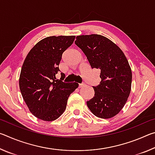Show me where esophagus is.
Segmentation results:
<instances>
[{
  "instance_id": "esophagus-1",
  "label": "esophagus",
  "mask_w": 155,
  "mask_h": 155,
  "mask_svg": "<svg viewBox=\"0 0 155 155\" xmlns=\"http://www.w3.org/2000/svg\"><path fill=\"white\" fill-rule=\"evenodd\" d=\"M83 86H85V83H81V84H79V85H78V87L81 88V87H83Z\"/></svg>"
}]
</instances>
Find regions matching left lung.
Masks as SVG:
<instances>
[{
    "mask_svg": "<svg viewBox=\"0 0 155 155\" xmlns=\"http://www.w3.org/2000/svg\"><path fill=\"white\" fill-rule=\"evenodd\" d=\"M75 44L87 57L91 68L101 70V81L93 87L94 96L87 101L94 115L108 119L121 111L129 96L132 72L124 52L103 35L77 36Z\"/></svg>",
    "mask_w": 155,
    "mask_h": 155,
    "instance_id": "1",
    "label": "left lung"
}]
</instances>
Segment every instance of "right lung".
I'll return each mask as SVG.
<instances>
[{
    "label": "right lung",
    "mask_w": 155,
    "mask_h": 155,
    "mask_svg": "<svg viewBox=\"0 0 155 155\" xmlns=\"http://www.w3.org/2000/svg\"><path fill=\"white\" fill-rule=\"evenodd\" d=\"M74 39L73 35L47 37L33 46L23 63L21 94L31 114L44 121L58 118L66 109L68 97L78 87L77 83H66L55 77L63 52Z\"/></svg>",
    "instance_id": "obj_1"
}]
</instances>
